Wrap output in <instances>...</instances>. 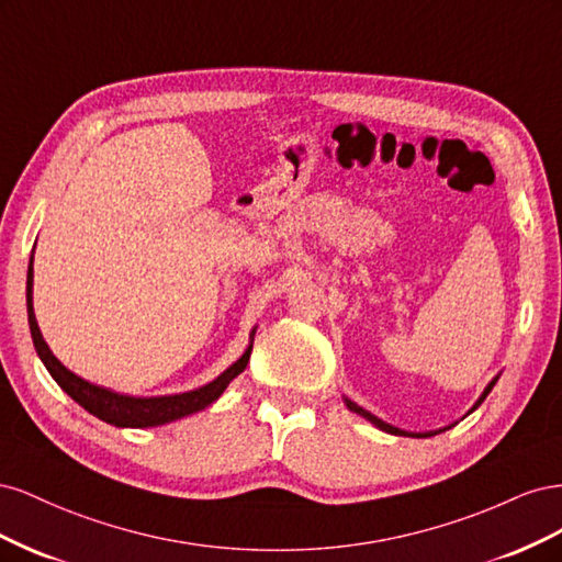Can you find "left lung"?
I'll return each instance as SVG.
<instances>
[{"label": "left lung", "mask_w": 562, "mask_h": 562, "mask_svg": "<svg viewBox=\"0 0 562 562\" xmlns=\"http://www.w3.org/2000/svg\"><path fill=\"white\" fill-rule=\"evenodd\" d=\"M497 380H499V375H497V378H492V382H490V384H487V386L483 389V394L479 396V401H475V403H473V407H471V411H469L467 415H471V413L475 411V407H479V405H481V403H483V401L487 398V394H490V391H492V386H495V384H497ZM345 403H347V407H349V411H351V413H356V415H361L363 419H368V422L372 424V427H378L380 431H386V434H394V436H413V438H429V436H436V434H440V431H446V429H450V427H454V424H457V422H454V424H450V427H443V429H436V431H419V434H415V431H403V429L394 427V424H386L384 419H380V417H375V415H372V413H368V411H366V407H361L359 403H353V401H351V398H347V396H345ZM467 415H464V417H467Z\"/></svg>", "instance_id": "8db88e82"}]
</instances>
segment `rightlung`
<instances>
[{"label":"right lung","mask_w":562,"mask_h":562,"mask_svg":"<svg viewBox=\"0 0 562 562\" xmlns=\"http://www.w3.org/2000/svg\"><path fill=\"white\" fill-rule=\"evenodd\" d=\"M32 281H35V269H32V258L27 265V323H30V335L32 342H35L37 356L42 359V363L46 366L48 375L58 382V386L65 391L67 396L72 401H77L83 411H89L93 417L103 419L112 427L119 429H147V427H161V424L182 419L187 415H194L203 407H209L211 403H215L223 391L227 389V384L241 375L246 370L248 361H250V351H252V337L258 326L250 330V339L246 351L236 359L225 372L203 384L199 389L192 391H182V394H168V396H128V394H116L112 389L98 386L93 382H87L83 378L75 375L72 370H67L54 351L48 349L46 339L42 337V330L37 326V316H35V307H32Z\"/></svg>","instance_id":"right-lung-1"}]
</instances>
